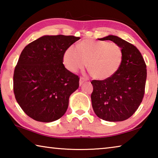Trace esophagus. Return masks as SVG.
<instances>
[{
	"label": "esophagus",
	"mask_w": 158,
	"mask_h": 158,
	"mask_svg": "<svg viewBox=\"0 0 158 158\" xmlns=\"http://www.w3.org/2000/svg\"><path fill=\"white\" fill-rule=\"evenodd\" d=\"M87 81V79H85L84 77H81V78H80V79H79V85H81L83 83H84L85 81Z\"/></svg>",
	"instance_id": "esophagus-1"
}]
</instances>
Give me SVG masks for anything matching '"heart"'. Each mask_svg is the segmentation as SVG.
<instances>
[{
  "label": "heart",
  "instance_id": "1",
  "mask_svg": "<svg viewBox=\"0 0 158 158\" xmlns=\"http://www.w3.org/2000/svg\"><path fill=\"white\" fill-rule=\"evenodd\" d=\"M123 52L115 42L84 40L77 47L70 46L63 56V63L71 72L85 65L93 77L106 79L114 75L121 66Z\"/></svg>",
  "mask_w": 158,
  "mask_h": 158
}]
</instances>
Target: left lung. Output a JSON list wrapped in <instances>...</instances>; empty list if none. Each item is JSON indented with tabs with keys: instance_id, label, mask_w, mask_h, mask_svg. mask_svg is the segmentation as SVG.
<instances>
[{
	"instance_id": "1",
	"label": "left lung",
	"mask_w": 158,
	"mask_h": 158,
	"mask_svg": "<svg viewBox=\"0 0 158 158\" xmlns=\"http://www.w3.org/2000/svg\"><path fill=\"white\" fill-rule=\"evenodd\" d=\"M100 40L119 44L123 58L118 71L104 80H93L92 106L95 114L106 121H123L137 111L143 98L146 65L139 51L120 37L109 35Z\"/></svg>"
}]
</instances>
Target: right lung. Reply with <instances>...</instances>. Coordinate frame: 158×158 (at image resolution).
Returning a JSON list of instances; mask_svg holds the SVG:
<instances>
[{
	"mask_svg": "<svg viewBox=\"0 0 158 158\" xmlns=\"http://www.w3.org/2000/svg\"><path fill=\"white\" fill-rule=\"evenodd\" d=\"M79 37L44 35L26 46L13 76L16 100L31 118L49 123L67 111L69 98L78 89L79 77L63 65L66 49Z\"/></svg>",
	"mask_w": 158,
	"mask_h": 158,
	"instance_id": "right-lung-1",
	"label": "right lung"
}]
</instances>
